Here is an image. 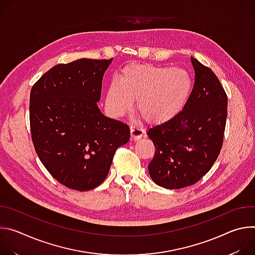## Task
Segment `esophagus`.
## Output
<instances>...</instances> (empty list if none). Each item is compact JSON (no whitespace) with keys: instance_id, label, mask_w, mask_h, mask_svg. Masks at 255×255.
I'll use <instances>...</instances> for the list:
<instances>
[{"instance_id":"1","label":"esophagus","mask_w":255,"mask_h":255,"mask_svg":"<svg viewBox=\"0 0 255 255\" xmlns=\"http://www.w3.org/2000/svg\"><path fill=\"white\" fill-rule=\"evenodd\" d=\"M130 133H131V140L136 141L138 139H140L144 133H145V129L141 126H137V125H131L130 126Z\"/></svg>"}]
</instances>
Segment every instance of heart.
<instances>
[{"label":"heart","mask_w":255,"mask_h":255,"mask_svg":"<svg viewBox=\"0 0 255 255\" xmlns=\"http://www.w3.org/2000/svg\"><path fill=\"white\" fill-rule=\"evenodd\" d=\"M192 90V78L184 69L132 63L109 84L106 105L113 115L122 116L137 99L136 109L145 120L162 122L181 111Z\"/></svg>","instance_id":"heart-1"}]
</instances>
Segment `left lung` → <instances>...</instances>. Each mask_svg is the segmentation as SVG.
<instances>
[{"instance_id": "left-lung-1", "label": "left lung", "mask_w": 255, "mask_h": 255, "mask_svg": "<svg viewBox=\"0 0 255 255\" xmlns=\"http://www.w3.org/2000/svg\"><path fill=\"white\" fill-rule=\"evenodd\" d=\"M191 61L195 85L184 109L147 131L155 146L149 174L165 189L196 184L211 169L223 144L227 95L211 68L194 57Z\"/></svg>"}]
</instances>
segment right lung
Listing matches in <instances>:
<instances>
[{"mask_svg":"<svg viewBox=\"0 0 255 255\" xmlns=\"http://www.w3.org/2000/svg\"><path fill=\"white\" fill-rule=\"evenodd\" d=\"M110 59L82 58L53 66L30 93L34 148L63 186L90 191L109 173L118 147L130 139L127 124L103 115L97 105Z\"/></svg>","mask_w":255,"mask_h":255,"instance_id":"right-lung-1","label":"right lung"}]
</instances>
